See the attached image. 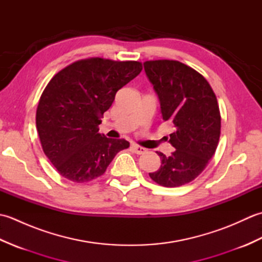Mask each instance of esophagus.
<instances>
[{"mask_svg": "<svg viewBox=\"0 0 262 262\" xmlns=\"http://www.w3.org/2000/svg\"><path fill=\"white\" fill-rule=\"evenodd\" d=\"M132 149H133V152L136 154H144L146 152V148L138 146V145H136V144H132Z\"/></svg>", "mask_w": 262, "mask_h": 262, "instance_id": "34e87169", "label": "esophagus"}]
</instances>
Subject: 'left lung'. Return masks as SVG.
<instances>
[{
    "label": "left lung",
    "mask_w": 262,
    "mask_h": 262,
    "mask_svg": "<svg viewBox=\"0 0 262 262\" xmlns=\"http://www.w3.org/2000/svg\"><path fill=\"white\" fill-rule=\"evenodd\" d=\"M148 81L160 101L164 121L173 124L169 157L158 152L161 166L149 173L163 187H179L192 181L213 158L221 134V115L209 83L197 71L178 60L144 63Z\"/></svg>",
    "instance_id": "1"
}]
</instances>
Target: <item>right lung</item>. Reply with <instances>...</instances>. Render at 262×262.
<instances>
[{
	"label": "right lung",
	"instance_id": "right-lung-1",
	"mask_svg": "<svg viewBox=\"0 0 262 262\" xmlns=\"http://www.w3.org/2000/svg\"><path fill=\"white\" fill-rule=\"evenodd\" d=\"M140 62L83 59L49 81L39 100L36 125L43 153L60 176L88 182L102 176L125 140L100 134L102 115L116 93L142 72Z\"/></svg>",
	"mask_w": 262,
	"mask_h": 262
}]
</instances>
